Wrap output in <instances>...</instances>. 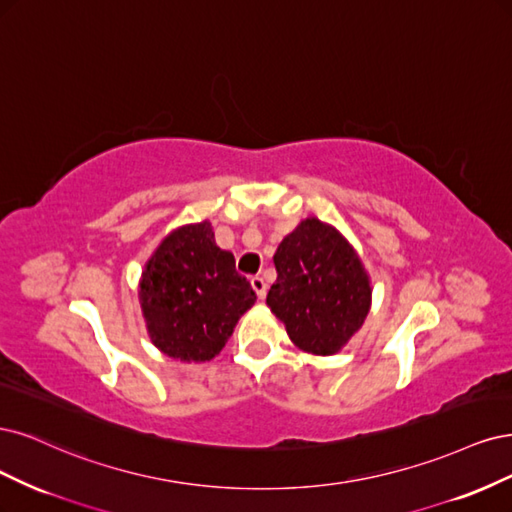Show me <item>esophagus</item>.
I'll return each instance as SVG.
<instances>
[{
  "mask_svg": "<svg viewBox=\"0 0 512 512\" xmlns=\"http://www.w3.org/2000/svg\"><path fill=\"white\" fill-rule=\"evenodd\" d=\"M251 287H253V291L257 293V298H259V300L266 298L268 285H266V280H263L261 276H253V278H251Z\"/></svg>",
  "mask_w": 512,
  "mask_h": 512,
  "instance_id": "esophagus-1",
  "label": "esophagus"
}]
</instances>
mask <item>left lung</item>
<instances>
[{"instance_id":"8db88e82","label":"left lung","mask_w":512,"mask_h":512,"mask_svg":"<svg viewBox=\"0 0 512 512\" xmlns=\"http://www.w3.org/2000/svg\"><path fill=\"white\" fill-rule=\"evenodd\" d=\"M276 283L268 306L295 346L334 355L364 325L372 302L370 276L336 227L310 217L274 253Z\"/></svg>"}]
</instances>
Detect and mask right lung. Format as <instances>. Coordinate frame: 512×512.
<instances>
[{
	"mask_svg": "<svg viewBox=\"0 0 512 512\" xmlns=\"http://www.w3.org/2000/svg\"><path fill=\"white\" fill-rule=\"evenodd\" d=\"M255 300L249 280L236 272L234 255L214 242L208 221L163 238L140 278L148 336L161 353L187 364L219 355Z\"/></svg>",
	"mask_w": 512,
	"mask_h": 512,
	"instance_id": "add662e5",
	"label": "right lung"
}]
</instances>
